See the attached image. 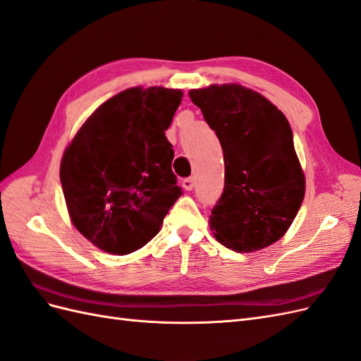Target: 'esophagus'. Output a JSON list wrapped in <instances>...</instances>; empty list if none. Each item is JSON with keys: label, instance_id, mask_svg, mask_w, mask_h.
Instances as JSON below:
<instances>
[{"label": "esophagus", "instance_id": "esophagus-1", "mask_svg": "<svg viewBox=\"0 0 361 361\" xmlns=\"http://www.w3.org/2000/svg\"><path fill=\"white\" fill-rule=\"evenodd\" d=\"M182 187H183V190L191 191V190L194 188V179H192V178H187V179H183V180H182Z\"/></svg>", "mask_w": 361, "mask_h": 361}]
</instances>
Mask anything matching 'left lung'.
<instances>
[{
	"label": "left lung",
	"mask_w": 361,
	"mask_h": 361,
	"mask_svg": "<svg viewBox=\"0 0 361 361\" xmlns=\"http://www.w3.org/2000/svg\"><path fill=\"white\" fill-rule=\"evenodd\" d=\"M190 99L216 132L225 159V188L211 212L214 235L237 252L270 246L287 232L305 194L287 118L240 85L192 90Z\"/></svg>",
	"instance_id": "1"
}]
</instances>
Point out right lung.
I'll return each mask as SVG.
<instances>
[{
  "mask_svg": "<svg viewBox=\"0 0 361 361\" xmlns=\"http://www.w3.org/2000/svg\"><path fill=\"white\" fill-rule=\"evenodd\" d=\"M182 92L130 87L97 109L63 153L61 183L74 226L115 255L157 235L180 196L165 130Z\"/></svg>",
  "mask_w": 361,
  "mask_h": 361,
  "instance_id": "obj_1",
  "label": "right lung"
}]
</instances>
